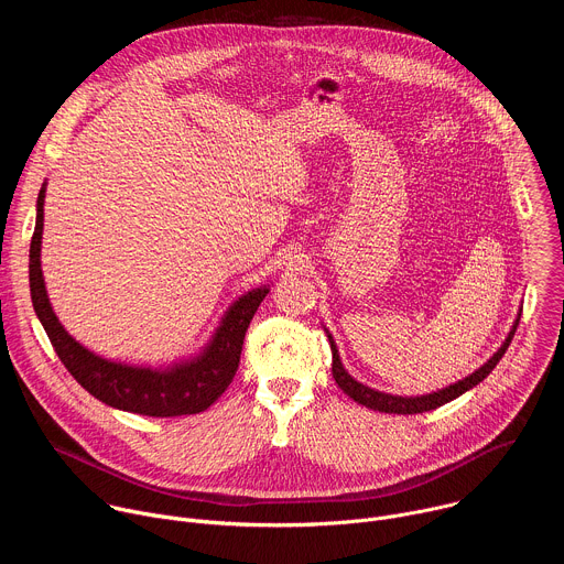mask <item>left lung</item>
<instances>
[{"label":"left lung","instance_id":"1","mask_svg":"<svg viewBox=\"0 0 564 564\" xmlns=\"http://www.w3.org/2000/svg\"><path fill=\"white\" fill-rule=\"evenodd\" d=\"M518 324H520V316L516 318L513 324V330L509 333L507 341L502 344V348L485 364L481 368H477L473 375H468L466 379L448 386V388H442L437 392H431V394H422V397H397V394H386V392H379V390H372L364 383H359L357 379H352L344 366H341V359H339V352H337V346L333 341V337L328 335L330 339V350H333V377L335 381L339 383V388L352 397L355 401H359L361 406H368L372 411H379V413H394V415H415V413H424V411H433V409H440L442 404H448L451 399L459 397L462 392L470 390L473 386H477L481 379H487L489 372L498 366V361L505 357L516 330H518Z\"/></svg>","mask_w":564,"mask_h":564}]
</instances>
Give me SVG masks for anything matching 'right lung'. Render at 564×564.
Wrapping results in <instances>:
<instances>
[{"mask_svg": "<svg viewBox=\"0 0 564 564\" xmlns=\"http://www.w3.org/2000/svg\"><path fill=\"white\" fill-rule=\"evenodd\" d=\"M44 192L46 189L42 187L37 196V220L31 238V299L35 314L42 321V326L64 368L96 399L105 401L107 406L127 413L149 417H178L207 411L231 383L240 364V350H243V339L250 328V321L270 290L259 288L248 292L246 296H240L223 318V326L218 328L214 341L194 361L178 364L165 370L133 368L107 361L79 346L62 328L48 303L40 268Z\"/></svg>", "mask_w": 564, "mask_h": 564, "instance_id": "right-lung-1", "label": "right lung"}]
</instances>
